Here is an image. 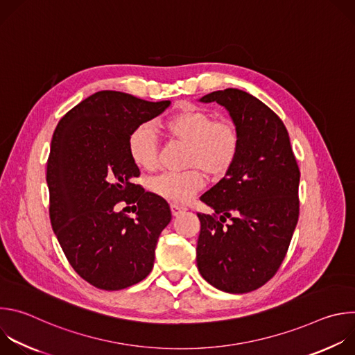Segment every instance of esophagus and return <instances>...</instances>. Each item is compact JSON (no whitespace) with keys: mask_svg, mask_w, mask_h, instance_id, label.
I'll return each mask as SVG.
<instances>
[{"mask_svg":"<svg viewBox=\"0 0 355 355\" xmlns=\"http://www.w3.org/2000/svg\"><path fill=\"white\" fill-rule=\"evenodd\" d=\"M170 208H171V214H173V216H178L180 214H182V212H185V211H187V208H185V207L178 205V204H171V205H170Z\"/></svg>","mask_w":355,"mask_h":355,"instance_id":"esophagus-1","label":"esophagus"}]
</instances>
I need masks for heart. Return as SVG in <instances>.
<instances>
[{"mask_svg":"<svg viewBox=\"0 0 355 355\" xmlns=\"http://www.w3.org/2000/svg\"><path fill=\"white\" fill-rule=\"evenodd\" d=\"M166 133L173 140L188 146L185 166L181 173H163L150 181V189L157 196L184 204L205 185L204 171L220 178L234 166L241 146L239 128L230 119H216L208 110L185 105L164 123ZM130 160L143 170L159 166V144L148 123L136 126L128 137Z\"/></svg>","mask_w":355,"mask_h":355,"instance_id":"obj_1","label":"heart"}]
</instances>
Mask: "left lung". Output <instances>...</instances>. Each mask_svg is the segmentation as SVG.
Masks as SVG:
<instances>
[{"instance_id": "1", "label": "left lung", "mask_w": 355, "mask_h": 355, "mask_svg": "<svg viewBox=\"0 0 355 355\" xmlns=\"http://www.w3.org/2000/svg\"><path fill=\"white\" fill-rule=\"evenodd\" d=\"M223 105L239 128L240 153L230 171L200 200L196 264L211 285L245 293L279 270L297 219L300 171L281 118L256 96L226 88L202 96Z\"/></svg>"}]
</instances>
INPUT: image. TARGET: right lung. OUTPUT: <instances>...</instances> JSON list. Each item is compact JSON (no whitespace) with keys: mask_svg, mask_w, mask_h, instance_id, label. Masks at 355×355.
<instances>
[{"mask_svg":"<svg viewBox=\"0 0 355 355\" xmlns=\"http://www.w3.org/2000/svg\"><path fill=\"white\" fill-rule=\"evenodd\" d=\"M170 101L98 91L58 123L47 159L49 216L66 259L95 288L118 291L144 279L155 264L167 202L146 192L128 153L130 132L160 115ZM133 203L137 219L118 213Z\"/></svg>","mask_w":355,"mask_h":355,"instance_id":"1","label":"right lung"}]
</instances>
